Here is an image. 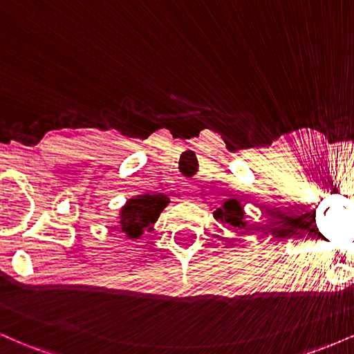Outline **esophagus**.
Instances as JSON below:
<instances>
[{
    "instance_id": "obj_1",
    "label": "esophagus",
    "mask_w": 354,
    "mask_h": 354,
    "mask_svg": "<svg viewBox=\"0 0 354 354\" xmlns=\"http://www.w3.org/2000/svg\"><path fill=\"white\" fill-rule=\"evenodd\" d=\"M189 201H194V198H189Z\"/></svg>"
}]
</instances>
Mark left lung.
Instances as JSON below:
<instances>
[{
  "label": "left lung",
  "mask_w": 354,
  "mask_h": 354,
  "mask_svg": "<svg viewBox=\"0 0 354 354\" xmlns=\"http://www.w3.org/2000/svg\"><path fill=\"white\" fill-rule=\"evenodd\" d=\"M214 218L219 219L221 223H226V225L234 226V228H246V221H245V209H243L241 203L234 198L231 200H226L223 208H218L214 211ZM238 231V230H236Z\"/></svg>",
  "instance_id": "obj_1"
}]
</instances>
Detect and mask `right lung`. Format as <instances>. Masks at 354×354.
Instances as JSON below:
<instances>
[{"label":"right lung","mask_w":354,"mask_h":354,"mask_svg":"<svg viewBox=\"0 0 354 354\" xmlns=\"http://www.w3.org/2000/svg\"><path fill=\"white\" fill-rule=\"evenodd\" d=\"M169 198L163 193L138 194L126 201L120 209V230L128 238L138 239L145 231H151L153 225L160 218V213L168 206Z\"/></svg>","instance_id":"add662e5"}]
</instances>
